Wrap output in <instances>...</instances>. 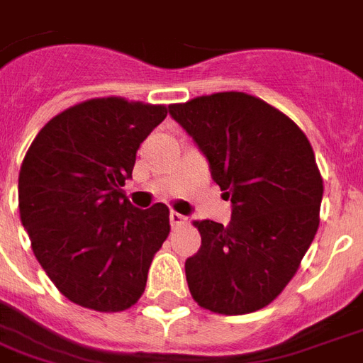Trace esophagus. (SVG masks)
<instances>
[{
    "label": "esophagus",
    "mask_w": 363,
    "mask_h": 363,
    "mask_svg": "<svg viewBox=\"0 0 363 363\" xmlns=\"http://www.w3.org/2000/svg\"><path fill=\"white\" fill-rule=\"evenodd\" d=\"M169 222H171V226H173V228L182 226V224H186V216L179 215V213H175V211H173V213L169 215Z\"/></svg>",
    "instance_id": "34e87169"
}]
</instances>
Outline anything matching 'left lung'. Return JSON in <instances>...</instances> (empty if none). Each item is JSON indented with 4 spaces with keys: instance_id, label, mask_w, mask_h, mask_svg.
Listing matches in <instances>:
<instances>
[{
    "instance_id": "left-lung-1",
    "label": "left lung",
    "mask_w": 363,
    "mask_h": 363,
    "mask_svg": "<svg viewBox=\"0 0 363 363\" xmlns=\"http://www.w3.org/2000/svg\"><path fill=\"white\" fill-rule=\"evenodd\" d=\"M209 162L232 220H198L201 248L186 259L188 288L218 315L264 309L296 275L320 222L324 194L309 139L264 99L245 92L169 105Z\"/></svg>"
}]
</instances>
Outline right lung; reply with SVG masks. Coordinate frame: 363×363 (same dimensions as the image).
<instances>
[{"label":"right lung","instance_id":"obj_1","mask_svg":"<svg viewBox=\"0 0 363 363\" xmlns=\"http://www.w3.org/2000/svg\"><path fill=\"white\" fill-rule=\"evenodd\" d=\"M165 105L96 98L45 124L18 175L20 220L54 286L73 303L118 313L137 303L169 209H137L124 182Z\"/></svg>","mask_w":363,"mask_h":363}]
</instances>
